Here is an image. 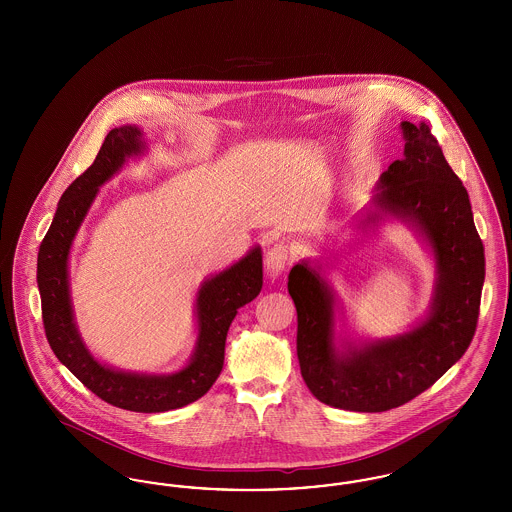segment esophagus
I'll use <instances>...</instances> for the list:
<instances>
[{"mask_svg": "<svg viewBox=\"0 0 512 512\" xmlns=\"http://www.w3.org/2000/svg\"><path fill=\"white\" fill-rule=\"evenodd\" d=\"M292 263V253L290 247L286 244H274L267 251L265 257V265L270 272V276H278L280 272H284Z\"/></svg>", "mask_w": 512, "mask_h": 512, "instance_id": "esophagus-1", "label": "esophagus"}]
</instances>
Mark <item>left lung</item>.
<instances>
[{
  "label": "left lung",
  "instance_id": "obj_1",
  "mask_svg": "<svg viewBox=\"0 0 512 512\" xmlns=\"http://www.w3.org/2000/svg\"><path fill=\"white\" fill-rule=\"evenodd\" d=\"M401 128L405 157L382 174L376 203L416 222L436 253L438 288L430 317L399 338L338 355L326 282L305 263L288 276L301 376L318 401L345 411L384 413L434 386L463 357L480 315L486 259L466 188L428 124L403 121Z\"/></svg>",
  "mask_w": 512,
  "mask_h": 512
}]
</instances>
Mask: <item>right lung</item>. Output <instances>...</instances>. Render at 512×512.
<instances>
[{
  "label": "right lung",
  "mask_w": 512,
  "mask_h": 512,
  "mask_svg": "<svg viewBox=\"0 0 512 512\" xmlns=\"http://www.w3.org/2000/svg\"><path fill=\"white\" fill-rule=\"evenodd\" d=\"M140 146L136 126L113 128L96 161L65 190L38 251V288L44 330L55 357L99 399L134 413H163L194 403L219 378L228 328L238 309L263 288V257L255 247L240 263L203 284L197 297L199 340L194 359L184 370L171 376H140L99 365L74 328L67 257L98 186L115 174L124 157L140 153Z\"/></svg>",
  "instance_id": "1"
}]
</instances>
